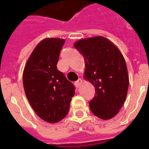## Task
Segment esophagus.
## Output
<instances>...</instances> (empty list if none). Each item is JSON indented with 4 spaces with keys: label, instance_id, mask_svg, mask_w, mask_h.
Masks as SVG:
<instances>
[{
    "label": "esophagus",
    "instance_id": "esophagus-1",
    "mask_svg": "<svg viewBox=\"0 0 149 149\" xmlns=\"http://www.w3.org/2000/svg\"><path fill=\"white\" fill-rule=\"evenodd\" d=\"M81 83H82V79H79L77 80L76 82L74 83V85H75V86L78 88V87L80 86V84H81Z\"/></svg>",
    "mask_w": 149,
    "mask_h": 149
}]
</instances>
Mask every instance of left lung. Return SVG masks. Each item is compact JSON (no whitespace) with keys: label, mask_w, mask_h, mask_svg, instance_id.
Returning a JSON list of instances; mask_svg holds the SVG:
<instances>
[{"label":"left lung","mask_w":149,"mask_h":149,"mask_svg":"<svg viewBox=\"0 0 149 149\" xmlns=\"http://www.w3.org/2000/svg\"><path fill=\"white\" fill-rule=\"evenodd\" d=\"M85 60V78L95 95L89 102L92 113L103 120L116 115L126 100L129 79L122 54L103 37L82 39L74 43Z\"/></svg>","instance_id":"left-lung-1"}]
</instances>
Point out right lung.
<instances>
[{"label":"right lung","mask_w":149,"mask_h":149,"mask_svg":"<svg viewBox=\"0 0 149 149\" xmlns=\"http://www.w3.org/2000/svg\"><path fill=\"white\" fill-rule=\"evenodd\" d=\"M64 39L46 38L38 44L23 72L26 97L36 114L49 123L65 118L75 87L57 69Z\"/></svg>","instance_id":"obj_1"}]
</instances>
